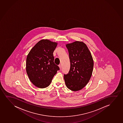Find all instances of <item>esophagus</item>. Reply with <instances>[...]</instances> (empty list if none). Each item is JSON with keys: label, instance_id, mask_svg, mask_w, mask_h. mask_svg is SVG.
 <instances>
[{"label": "esophagus", "instance_id": "esophagus-1", "mask_svg": "<svg viewBox=\"0 0 123 123\" xmlns=\"http://www.w3.org/2000/svg\"><path fill=\"white\" fill-rule=\"evenodd\" d=\"M59 68H60V69H61V67H62L61 64H59Z\"/></svg>", "mask_w": 123, "mask_h": 123}]
</instances>
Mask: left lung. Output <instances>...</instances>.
<instances>
[{"label":"left lung","mask_w":123,"mask_h":123,"mask_svg":"<svg viewBox=\"0 0 123 123\" xmlns=\"http://www.w3.org/2000/svg\"><path fill=\"white\" fill-rule=\"evenodd\" d=\"M69 52L70 68L64 74L66 85L69 90L77 91L84 88L92 76L94 62L92 55L86 45L76 41L66 44Z\"/></svg>","instance_id":"1"}]
</instances>
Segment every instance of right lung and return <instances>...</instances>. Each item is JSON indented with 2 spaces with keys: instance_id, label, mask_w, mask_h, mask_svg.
<instances>
[{
  "instance_id": "obj_1",
  "label": "right lung",
  "mask_w": 123,
  "mask_h": 123,
  "mask_svg": "<svg viewBox=\"0 0 123 123\" xmlns=\"http://www.w3.org/2000/svg\"><path fill=\"white\" fill-rule=\"evenodd\" d=\"M57 45V43L49 40H41L28 53L26 70L30 80L36 87L44 88L49 86L60 69L54 63L53 55Z\"/></svg>"
}]
</instances>
